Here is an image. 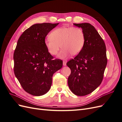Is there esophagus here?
I'll list each match as a JSON object with an SVG mask.
<instances>
[{"mask_svg": "<svg viewBox=\"0 0 122 122\" xmlns=\"http://www.w3.org/2000/svg\"><path fill=\"white\" fill-rule=\"evenodd\" d=\"M66 63H67V62H66V61H63V65L64 66H66Z\"/></svg>", "mask_w": 122, "mask_h": 122, "instance_id": "obj_1", "label": "esophagus"}]
</instances>
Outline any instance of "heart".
<instances>
[{
  "label": "heart",
  "instance_id": "1",
  "mask_svg": "<svg viewBox=\"0 0 122 122\" xmlns=\"http://www.w3.org/2000/svg\"><path fill=\"white\" fill-rule=\"evenodd\" d=\"M85 40L84 33L81 28L62 26L50 33V37L45 40V45L52 55L57 54L61 46L62 49L58 57L64 59L71 54L73 56L78 54L83 49Z\"/></svg>",
  "mask_w": 122,
  "mask_h": 122
}]
</instances>
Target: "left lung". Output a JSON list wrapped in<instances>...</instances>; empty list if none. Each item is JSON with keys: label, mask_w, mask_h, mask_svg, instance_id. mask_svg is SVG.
<instances>
[{"label": "left lung", "mask_w": 122, "mask_h": 122, "mask_svg": "<svg viewBox=\"0 0 122 122\" xmlns=\"http://www.w3.org/2000/svg\"><path fill=\"white\" fill-rule=\"evenodd\" d=\"M73 24L82 28L86 40L81 51L67 62L71 71L68 83L73 93L83 96L92 93L102 81L107 63L106 49L93 25L88 23Z\"/></svg>", "instance_id": "obj_1"}]
</instances>
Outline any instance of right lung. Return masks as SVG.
<instances>
[{
  "mask_svg": "<svg viewBox=\"0 0 122 122\" xmlns=\"http://www.w3.org/2000/svg\"><path fill=\"white\" fill-rule=\"evenodd\" d=\"M59 23L32 25L23 32L14 53V71L23 90L40 96L49 91L53 74L61 68L62 61L53 60L45 45L48 34Z\"/></svg>",
  "mask_w": 122,
  "mask_h": 122,
  "instance_id": "right-lung-1",
  "label": "right lung"
}]
</instances>
